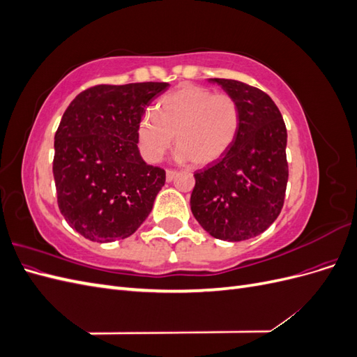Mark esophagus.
<instances>
[{"label":"esophagus","instance_id":"1","mask_svg":"<svg viewBox=\"0 0 357 357\" xmlns=\"http://www.w3.org/2000/svg\"><path fill=\"white\" fill-rule=\"evenodd\" d=\"M176 176H177V171H174V169H167V181H172V180H174Z\"/></svg>","mask_w":357,"mask_h":357}]
</instances>
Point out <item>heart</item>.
<instances>
[{"label": "heart", "instance_id": "1", "mask_svg": "<svg viewBox=\"0 0 357 357\" xmlns=\"http://www.w3.org/2000/svg\"><path fill=\"white\" fill-rule=\"evenodd\" d=\"M240 105L229 93H214L197 84H181L146 113L137 128L142 156L155 164L176 135L177 158L198 167L220 159L238 135Z\"/></svg>", "mask_w": 357, "mask_h": 357}]
</instances>
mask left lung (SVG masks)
Wrapping results in <instances>:
<instances>
[{
    "label": "left lung",
    "mask_w": 357,
    "mask_h": 357,
    "mask_svg": "<svg viewBox=\"0 0 357 357\" xmlns=\"http://www.w3.org/2000/svg\"><path fill=\"white\" fill-rule=\"evenodd\" d=\"M210 82L238 102L241 125L228 152L193 174L190 210L214 238L244 241L268 229L283 208L287 131L278 107L264 91L238 80Z\"/></svg>",
    "instance_id": "1"
}]
</instances>
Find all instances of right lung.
Wrapping results in <instances>:
<instances>
[{
  "label": "right lung",
  "mask_w": 357,
  "mask_h": 357,
  "mask_svg": "<svg viewBox=\"0 0 357 357\" xmlns=\"http://www.w3.org/2000/svg\"><path fill=\"white\" fill-rule=\"evenodd\" d=\"M168 86L98 84L80 92L63 113L53 177L62 215L84 238H128L152 211L165 171L143 160L137 128L146 107Z\"/></svg>",
  "instance_id": "add662e5"
}]
</instances>
